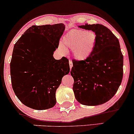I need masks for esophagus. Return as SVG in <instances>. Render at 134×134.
I'll list each match as a JSON object with an SVG mask.
<instances>
[{
    "mask_svg": "<svg viewBox=\"0 0 134 134\" xmlns=\"http://www.w3.org/2000/svg\"><path fill=\"white\" fill-rule=\"evenodd\" d=\"M69 64H70V69H71V68L72 66V62L71 60H70L69 61Z\"/></svg>",
    "mask_w": 134,
    "mask_h": 134,
    "instance_id": "1",
    "label": "esophagus"
}]
</instances>
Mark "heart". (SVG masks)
<instances>
[{
	"mask_svg": "<svg viewBox=\"0 0 134 134\" xmlns=\"http://www.w3.org/2000/svg\"><path fill=\"white\" fill-rule=\"evenodd\" d=\"M96 35L93 32L86 30H74L68 32L62 39L58 49L65 53L66 48L71 49L74 58L78 61L85 60L91 55L94 49Z\"/></svg>",
	"mask_w": 134,
	"mask_h": 134,
	"instance_id": "heart-1",
	"label": "heart"
}]
</instances>
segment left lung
I'll use <instances>...</instances> for the list:
<instances>
[{
    "instance_id": "left-lung-1",
    "label": "left lung",
    "mask_w": 134,
    "mask_h": 134,
    "mask_svg": "<svg viewBox=\"0 0 134 134\" xmlns=\"http://www.w3.org/2000/svg\"><path fill=\"white\" fill-rule=\"evenodd\" d=\"M96 35L94 49L88 58L72 59L71 75L74 79L75 98L81 104H102L113 97L123 77V55L119 40L101 24L79 27Z\"/></svg>"
}]
</instances>
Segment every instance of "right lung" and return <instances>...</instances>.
I'll use <instances>...</instances> for the list:
<instances>
[{
  "label": "right lung",
  "instance_id": "add662e5",
  "mask_svg": "<svg viewBox=\"0 0 134 134\" xmlns=\"http://www.w3.org/2000/svg\"><path fill=\"white\" fill-rule=\"evenodd\" d=\"M64 29L63 24L33 25L15 44L10 64L12 86L26 106L44 110L56 104V91L70 70L68 59L53 57Z\"/></svg>",
  "mask_w": 134,
  "mask_h": 134
}]
</instances>
